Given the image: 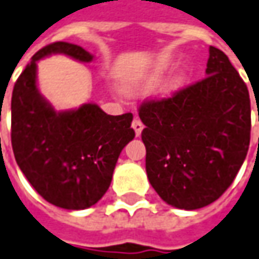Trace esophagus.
Instances as JSON below:
<instances>
[{"label":"esophagus","mask_w":259,"mask_h":259,"mask_svg":"<svg viewBox=\"0 0 259 259\" xmlns=\"http://www.w3.org/2000/svg\"><path fill=\"white\" fill-rule=\"evenodd\" d=\"M132 127L135 130V133H136V136H140V133H142V130H143V123L140 122V119L139 117H135L133 119V122H132Z\"/></svg>","instance_id":"esophagus-1"}]
</instances>
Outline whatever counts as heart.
Listing matches in <instances>:
<instances>
[{
	"instance_id": "1",
	"label": "heart",
	"mask_w": 259,
	"mask_h": 259,
	"mask_svg": "<svg viewBox=\"0 0 259 259\" xmlns=\"http://www.w3.org/2000/svg\"><path fill=\"white\" fill-rule=\"evenodd\" d=\"M161 76H163V70L161 69L154 70V72H152L150 75H147V78H146V80H144V85L146 86L157 85V83H159V80L161 79Z\"/></svg>"
}]
</instances>
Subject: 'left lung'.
Segmentation results:
<instances>
[{
	"label": "left lung",
	"mask_w": 259,
	"mask_h": 259,
	"mask_svg": "<svg viewBox=\"0 0 259 259\" xmlns=\"http://www.w3.org/2000/svg\"><path fill=\"white\" fill-rule=\"evenodd\" d=\"M146 173L163 201L197 210L223 196L249 146L251 102L228 56L210 47L205 78L170 98L144 102Z\"/></svg>",
	"instance_id": "left-lung-1"
}]
</instances>
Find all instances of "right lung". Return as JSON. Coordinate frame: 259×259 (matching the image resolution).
<instances>
[{"label":"right lung","mask_w":259,"mask_h":259,"mask_svg":"<svg viewBox=\"0 0 259 259\" xmlns=\"http://www.w3.org/2000/svg\"><path fill=\"white\" fill-rule=\"evenodd\" d=\"M54 54L93 61L69 42H54L32 56L12 91V150L26 180L48 203L85 210L109 189L123 147L135 137L133 115L110 116L96 103L56 112L36 86V62Z\"/></svg>","instance_id":"right-lung-1"}]
</instances>
